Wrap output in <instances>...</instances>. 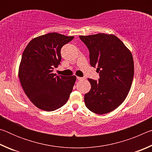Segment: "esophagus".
Wrapping results in <instances>:
<instances>
[{
	"instance_id": "34e87169",
	"label": "esophagus",
	"mask_w": 152,
	"mask_h": 152,
	"mask_svg": "<svg viewBox=\"0 0 152 152\" xmlns=\"http://www.w3.org/2000/svg\"><path fill=\"white\" fill-rule=\"evenodd\" d=\"M77 79L78 80H83L85 78H82V77H79V76H77Z\"/></svg>"
}]
</instances>
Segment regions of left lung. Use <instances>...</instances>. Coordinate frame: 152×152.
I'll use <instances>...</instances> for the list:
<instances>
[{"label": "left lung", "mask_w": 152, "mask_h": 152, "mask_svg": "<svg viewBox=\"0 0 152 152\" xmlns=\"http://www.w3.org/2000/svg\"><path fill=\"white\" fill-rule=\"evenodd\" d=\"M90 51V63L100 73L99 81L88 78L91 88L84 95L86 107L102 115L121 104L132 87L134 61L131 51L113 34L80 35Z\"/></svg>", "instance_id": "1"}]
</instances>
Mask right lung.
<instances>
[{
  "instance_id": "1",
  "label": "right lung",
  "mask_w": 152,
  "mask_h": 152,
  "mask_svg": "<svg viewBox=\"0 0 152 152\" xmlns=\"http://www.w3.org/2000/svg\"><path fill=\"white\" fill-rule=\"evenodd\" d=\"M74 37L50 33L33 38L24 50L18 76L25 93L38 109L53 111L68 101L76 76H56L52 71L60 64L61 48Z\"/></svg>"
}]
</instances>
